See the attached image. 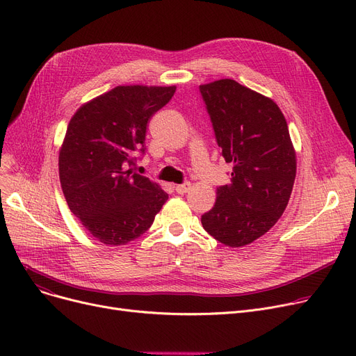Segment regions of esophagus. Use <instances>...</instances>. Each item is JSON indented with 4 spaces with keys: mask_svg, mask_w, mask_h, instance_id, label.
Masks as SVG:
<instances>
[{
    "mask_svg": "<svg viewBox=\"0 0 356 356\" xmlns=\"http://www.w3.org/2000/svg\"><path fill=\"white\" fill-rule=\"evenodd\" d=\"M191 188H192L191 181H184L183 184H176V192L179 195H184V193H188L191 191Z\"/></svg>",
    "mask_w": 356,
    "mask_h": 356,
    "instance_id": "34e87169",
    "label": "esophagus"
}]
</instances>
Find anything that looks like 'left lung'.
Wrapping results in <instances>:
<instances>
[{
	"mask_svg": "<svg viewBox=\"0 0 356 356\" xmlns=\"http://www.w3.org/2000/svg\"><path fill=\"white\" fill-rule=\"evenodd\" d=\"M199 89L222 156L234 164L202 225L222 244L244 247L268 232L289 203L296 179L289 127L273 99L232 79Z\"/></svg>",
	"mask_w": 356,
	"mask_h": 356,
	"instance_id": "left-lung-1",
	"label": "left lung"
}]
</instances>
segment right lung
I'll return each instance as SVG.
<instances>
[{"mask_svg": "<svg viewBox=\"0 0 356 356\" xmlns=\"http://www.w3.org/2000/svg\"><path fill=\"white\" fill-rule=\"evenodd\" d=\"M176 86H117L72 117L59 153V177L70 212L105 245H125L153 225L168 199L133 172L145 153L147 122Z\"/></svg>", "mask_w": 356, "mask_h": 356, "instance_id": "obj_1", "label": "right lung"}]
</instances>
